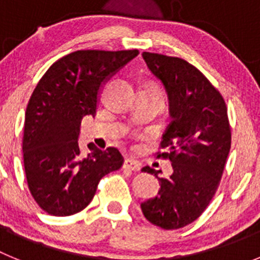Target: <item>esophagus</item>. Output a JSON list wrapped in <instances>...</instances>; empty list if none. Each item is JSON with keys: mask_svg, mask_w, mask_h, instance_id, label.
Masks as SVG:
<instances>
[{"mask_svg": "<svg viewBox=\"0 0 260 260\" xmlns=\"http://www.w3.org/2000/svg\"><path fill=\"white\" fill-rule=\"evenodd\" d=\"M123 168L125 169H128V171H133V172H139L141 171L142 165L134 160V158H126L125 161H123Z\"/></svg>", "mask_w": 260, "mask_h": 260, "instance_id": "esophagus-1", "label": "esophagus"}]
</instances>
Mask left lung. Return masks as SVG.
Instances as JSON below:
<instances>
[{"instance_id": "8db88e82", "label": "left lung", "mask_w": 260, "mask_h": 260, "mask_svg": "<svg viewBox=\"0 0 260 260\" xmlns=\"http://www.w3.org/2000/svg\"><path fill=\"white\" fill-rule=\"evenodd\" d=\"M162 83L172 122L162 135L158 156L171 160L173 172L158 177L156 197L141 204L144 217L162 229H178L198 219L212 201L231 150V127L225 102L198 69L187 61L157 53H142Z\"/></svg>"}]
</instances>
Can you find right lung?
I'll use <instances>...</instances> for the list:
<instances>
[{"label":"right lung","instance_id":"1","mask_svg":"<svg viewBox=\"0 0 260 260\" xmlns=\"http://www.w3.org/2000/svg\"><path fill=\"white\" fill-rule=\"evenodd\" d=\"M134 50H77L54 62L32 92L23 132V161L36 203L53 216H70L92 201L99 181L118 171L122 155L114 147L80 153V122L96 116L100 93Z\"/></svg>","mask_w":260,"mask_h":260}]
</instances>
